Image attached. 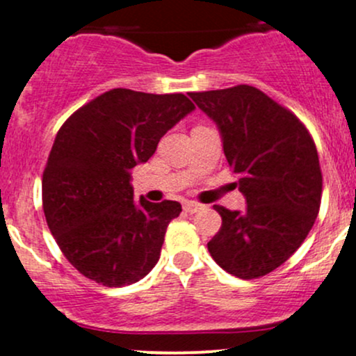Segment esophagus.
Returning <instances> with one entry per match:
<instances>
[{"label":"esophagus","mask_w":356,"mask_h":356,"mask_svg":"<svg viewBox=\"0 0 356 356\" xmlns=\"http://www.w3.org/2000/svg\"><path fill=\"white\" fill-rule=\"evenodd\" d=\"M199 209H202V206L199 202H195V201L184 202V211L189 212V214H194V212H197Z\"/></svg>","instance_id":"1"}]
</instances>
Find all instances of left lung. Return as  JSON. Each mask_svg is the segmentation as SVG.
Instances as JSON below:
<instances>
[{
    "label": "left lung",
    "mask_w": 356,
    "mask_h": 356,
    "mask_svg": "<svg viewBox=\"0 0 356 356\" xmlns=\"http://www.w3.org/2000/svg\"><path fill=\"white\" fill-rule=\"evenodd\" d=\"M189 95L218 124L248 202L244 212L214 206L222 226L207 249L229 275L266 276L303 244L320 212L323 175L312 134L251 85Z\"/></svg>",
    "instance_id": "obj_1"
}]
</instances>
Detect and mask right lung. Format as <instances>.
<instances>
[{"instance_id":"add662e5","label":"right lung","mask_w":356,"mask_h":356,"mask_svg":"<svg viewBox=\"0 0 356 356\" xmlns=\"http://www.w3.org/2000/svg\"><path fill=\"white\" fill-rule=\"evenodd\" d=\"M194 108L184 93L113 88L60 127L43 170V212L63 256L85 277L120 288L157 264L167 226L182 207L134 202L130 169L149 161Z\"/></svg>"}]
</instances>
